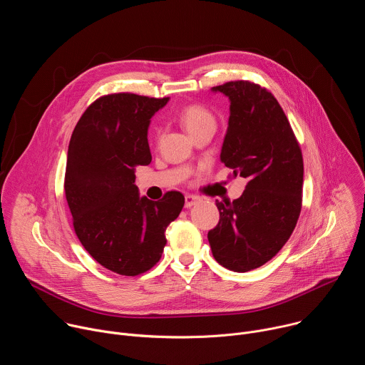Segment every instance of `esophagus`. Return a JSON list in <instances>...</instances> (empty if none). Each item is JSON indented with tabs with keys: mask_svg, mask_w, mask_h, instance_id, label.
I'll return each instance as SVG.
<instances>
[{
	"mask_svg": "<svg viewBox=\"0 0 365 365\" xmlns=\"http://www.w3.org/2000/svg\"><path fill=\"white\" fill-rule=\"evenodd\" d=\"M199 200H200V197L196 196V195H186V196H185V206H186V207H190V206H193L195 203H197Z\"/></svg>",
	"mask_w": 365,
	"mask_h": 365,
	"instance_id": "1",
	"label": "esophagus"
}]
</instances>
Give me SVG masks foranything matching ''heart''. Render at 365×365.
Here are the masks:
<instances>
[{"instance_id": "heart-1", "label": "heart", "mask_w": 365, "mask_h": 365, "mask_svg": "<svg viewBox=\"0 0 365 365\" xmlns=\"http://www.w3.org/2000/svg\"><path fill=\"white\" fill-rule=\"evenodd\" d=\"M179 120L192 135L206 127H215L214 114L202 103H189L183 107L179 113ZM151 131L154 134H160L162 130L158 125H153Z\"/></svg>"}]
</instances>
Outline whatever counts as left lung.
I'll return each mask as SVG.
<instances>
[{
  "label": "left lung",
  "mask_w": 365,
  "mask_h": 365,
  "mask_svg": "<svg viewBox=\"0 0 365 365\" xmlns=\"http://www.w3.org/2000/svg\"><path fill=\"white\" fill-rule=\"evenodd\" d=\"M230 98L221 162L248 180L235 200L218 202V225L207 232L217 262L245 273L266 264L290 238L302 210L303 158L277 99L250 81L212 88Z\"/></svg>",
  "instance_id": "obj_1"
}]
</instances>
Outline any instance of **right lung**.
Listing matches in <instances>:
<instances>
[{
	"instance_id": "1",
	"label": "right lung",
	"mask_w": 365,
	"mask_h": 365,
	"mask_svg": "<svg viewBox=\"0 0 365 365\" xmlns=\"http://www.w3.org/2000/svg\"><path fill=\"white\" fill-rule=\"evenodd\" d=\"M169 98L103 95L79 118L69 143L65 193L75 232L102 267L138 276L158 264L166 228L185 205L178 190L140 197L135 168L147 166L150 118Z\"/></svg>"
}]
</instances>
